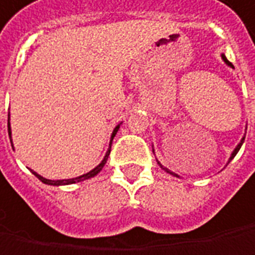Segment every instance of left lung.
<instances>
[{"label": "left lung", "instance_id": "obj_1", "mask_svg": "<svg viewBox=\"0 0 255 255\" xmlns=\"http://www.w3.org/2000/svg\"><path fill=\"white\" fill-rule=\"evenodd\" d=\"M222 60H223V61H225V63H226V64H227V66H229V67L235 68V67H233V64H232V63H230V61H229V60L226 59V56H225V54H222ZM244 137H246V134H244L243 137H242V140H240V143H239V144H237V146H236V148H235V150H233V153H232V155H230V158H229V161H227V164L230 163V161H232V160H233V158H235V155L237 154V153H239V150H240V147H242V144H243V143H244ZM157 163H158V165H160V167H161V168H163L164 171H165V172H168V174H171V175H174V177H177V178H179V175H178V174H175V172L170 171V170H168V168H165V167H163V165H161V164H160V161H157Z\"/></svg>", "mask_w": 255, "mask_h": 255}]
</instances>
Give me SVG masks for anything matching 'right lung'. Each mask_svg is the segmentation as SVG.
Instances as JSON below:
<instances>
[{"instance_id":"obj_1","label":"right lung","mask_w":255,"mask_h":255,"mask_svg":"<svg viewBox=\"0 0 255 255\" xmlns=\"http://www.w3.org/2000/svg\"><path fill=\"white\" fill-rule=\"evenodd\" d=\"M119 128H121V124L116 126L115 129H114V131H112V134H111V141H109V147H108V151L107 154H105V157H104V160L101 161L95 168H92L91 171L87 172V174H83V175H80V177H76V178H70V179H47L44 178V177H42V175H39L37 172L33 171V170H30L32 171V174L33 175H36L37 178L40 179L43 184H47V185H54V187H59V185H70V184H74V182H81V181H85V179L88 178H92V177H95L98 172L104 168V165L107 164V160L108 157H109V153H111V146H112V140H114V137H115V134L118 133V130H119ZM8 133H9V139H11V143H12V131H11V125H9V114H8Z\"/></svg>"}]
</instances>
